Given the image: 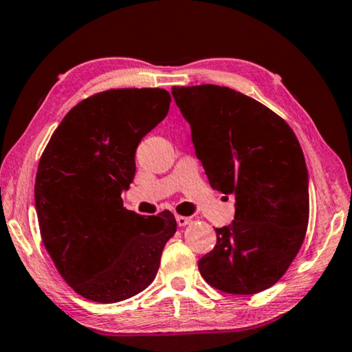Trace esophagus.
<instances>
[{
	"label": "esophagus",
	"mask_w": 352,
	"mask_h": 352,
	"mask_svg": "<svg viewBox=\"0 0 352 352\" xmlns=\"http://www.w3.org/2000/svg\"><path fill=\"white\" fill-rule=\"evenodd\" d=\"M176 223L179 227H186L188 224H192V218H187V217H181V214H176Z\"/></svg>",
	"instance_id": "obj_1"
}]
</instances>
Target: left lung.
<instances>
[{
	"label": "left lung",
	"instance_id": "1",
	"mask_svg": "<svg viewBox=\"0 0 352 352\" xmlns=\"http://www.w3.org/2000/svg\"><path fill=\"white\" fill-rule=\"evenodd\" d=\"M196 157L214 190L235 196V218L199 260L208 285L250 295L274 286L303 244L309 176L291 126L227 86H173Z\"/></svg>",
	"mask_w": 352,
	"mask_h": 352
}]
</instances>
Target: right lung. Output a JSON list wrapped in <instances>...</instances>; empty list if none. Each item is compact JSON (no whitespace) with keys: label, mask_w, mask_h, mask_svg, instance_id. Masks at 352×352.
I'll return each instance as SVG.
<instances>
[{"label":"right lung","mask_w":352,"mask_h":352,"mask_svg":"<svg viewBox=\"0 0 352 352\" xmlns=\"http://www.w3.org/2000/svg\"><path fill=\"white\" fill-rule=\"evenodd\" d=\"M168 91L109 89L65 116L43 151L35 208L43 244L65 281L98 303L134 297L151 285L176 219L126 210L122 192L134 154L170 109Z\"/></svg>","instance_id":"right-lung-1"}]
</instances>
